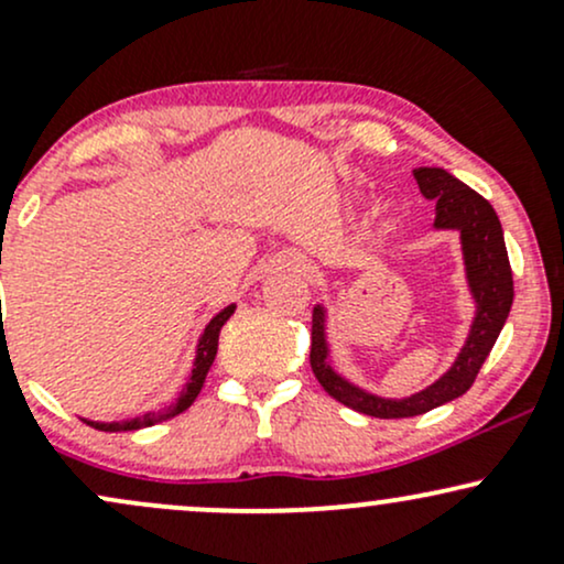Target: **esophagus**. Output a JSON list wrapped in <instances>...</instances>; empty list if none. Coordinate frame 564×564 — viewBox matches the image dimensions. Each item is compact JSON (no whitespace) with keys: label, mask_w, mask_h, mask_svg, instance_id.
<instances>
[{"label":"esophagus","mask_w":564,"mask_h":564,"mask_svg":"<svg viewBox=\"0 0 564 564\" xmlns=\"http://www.w3.org/2000/svg\"><path fill=\"white\" fill-rule=\"evenodd\" d=\"M273 270H281V273H294V275H310L313 273V264L300 251H286L273 262Z\"/></svg>","instance_id":"34e87169"}]
</instances>
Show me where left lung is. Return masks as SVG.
Wrapping results in <instances>:
<instances>
[{"mask_svg":"<svg viewBox=\"0 0 564 564\" xmlns=\"http://www.w3.org/2000/svg\"><path fill=\"white\" fill-rule=\"evenodd\" d=\"M413 177H416L422 196L435 200L432 228L458 232L464 278H467L475 313H471L467 339L443 377L408 398H384V394L364 390L336 371L332 336H328V307L323 302L315 304L313 345H310V366H313L315 379L341 405L377 419L419 416V413L462 398L494 349L498 334L509 318L511 300H514L507 243H503V230L494 206L440 166H419L413 170Z\"/></svg>","mask_w":564,"mask_h":564,"instance_id":"8db88e82","label":"left lung"}]
</instances>
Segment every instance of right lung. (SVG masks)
Listing matches in <instances>:
<instances>
[{"instance_id": "right-lung-1", "label": "right lung", "mask_w": 564, "mask_h": 564, "mask_svg": "<svg viewBox=\"0 0 564 564\" xmlns=\"http://www.w3.org/2000/svg\"><path fill=\"white\" fill-rule=\"evenodd\" d=\"M232 313H236V304H228V307L219 310L215 318L206 323V328L200 332L198 341H196V355H193L191 373H187L183 390H180L177 398H174V403L161 408V411H148V413H140V416H132V419H119V422H93V419H82V422H87L89 426H95V430H100V432H132V430H145V426L161 424V422H166V419H174L177 413L187 411V408L193 405V400L198 398L200 387H204V381H206V373H209L212 364H215L219 332H223V326L228 323Z\"/></svg>"}]
</instances>
